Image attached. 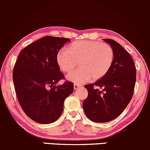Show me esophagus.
Returning <instances> with one entry per match:
<instances>
[{"mask_svg":"<svg viewBox=\"0 0 150 150\" xmlns=\"http://www.w3.org/2000/svg\"><path fill=\"white\" fill-rule=\"evenodd\" d=\"M81 87H82V85H79V84H74V89H75V90H77V89H80Z\"/></svg>","mask_w":150,"mask_h":150,"instance_id":"esophagus-1","label":"esophagus"}]
</instances>
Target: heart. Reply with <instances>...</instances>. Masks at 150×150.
<instances>
[{
    "instance_id": "obj_1",
    "label": "heart",
    "mask_w": 150,
    "mask_h": 150,
    "mask_svg": "<svg viewBox=\"0 0 150 150\" xmlns=\"http://www.w3.org/2000/svg\"><path fill=\"white\" fill-rule=\"evenodd\" d=\"M114 53L106 43L80 40L68 47L63 48L56 56V62L61 71L69 73L77 66L80 68L66 76L74 83H83L92 79L99 80L104 76L112 65Z\"/></svg>"
}]
</instances>
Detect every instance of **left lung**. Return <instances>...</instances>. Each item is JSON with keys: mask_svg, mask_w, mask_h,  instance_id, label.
Segmentation results:
<instances>
[{"mask_svg": "<svg viewBox=\"0 0 150 150\" xmlns=\"http://www.w3.org/2000/svg\"><path fill=\"white\" fill-rule=\"evenodd\" d=\"M103 41L114 53L112 65L100 80L85 86L88 96L82 103L86 116L96 123L111 121L121 114L131 100L136 82L135 66L128 51L116 41Z\"/></svg>", "mask_w": 150, "mask_h": 150, "instance_id": "8db88e82", "label": "left lung"}]
</instances>
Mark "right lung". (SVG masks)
Segmentation results:
<instances>
[{"instance_id": "add662e5", "label": "right lung", "mask_w": 150, "mask_h": 150, "mask_svg": "<svg viewBox=\"0 0 150 150\" xmlns=\"http://www.w3.org/2000/svg\"><path fill=\"white\" fill-rule=\"evenodd\" d=\"M69 39L47 36L29 44L19 54L13 73L15 92L29 118L48 124L58 119L65 99L73 92L71 82L56 85L64 79L56 62L60 49Z\"/></svg>"}]
</instances>
